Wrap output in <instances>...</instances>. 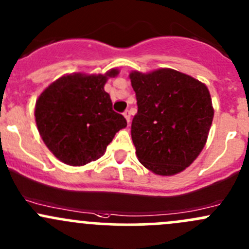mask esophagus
Listing matches in <instances>:
<instances>
[{
    "instance_id": "1",
    "label": "esophagus",
    "mask_w": 249,
    "mask_h": 249,
    "mask_svg": "<svg viewBox=\"0 0 249 249\" xmlns=\"http://www.w3.org/2000/svg\"><path fill=\"white\" fill-rule=\"evenodd\" d=\"M124 117H125V119H126L127 124H130V119H131V115H130L129 110H125V112H124Z\"/></svg>"
}]
</instances>
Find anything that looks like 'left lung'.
I'll use <instances>...</instances> for the list:
<instances>
[{
    "instance_id": "8db88e82",
    "label": "left lung",
    "mask_w": 249,
    "mask_h": 249,
    "mask_svg": "<svg viewBox=\"0 0 249 249\" xmlns=\"http://www.w3.org/2000/svg\"><path fill=\"white\" fill-rule=\"evenodd\" d=\"M137 114L131 137L140 162L160 176L190 166L201 153L214 110L207 87L171 69L130 73Z\"/></svg>"
}]
</instances>
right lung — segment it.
<instances>
[{
    "instance_id": "right-lung-1",
    "label": "right lung",
    "mask_w": 249,
    "mask_h": 249,
    "mask_svg": "<svg viewBox=\"0 0 249 249\" xmlns=\"http://www.w3.org/2000/svg\"><path fill=\"white\" fill-rule=\"evenodd\" d=\"M119 71L105 74L73 73L60 77L39 95L36 124L50 152L71 166L95 161L106 152L114 135L127 125L112 108L104 87Z\"/></svg>"
}]
</instances>
